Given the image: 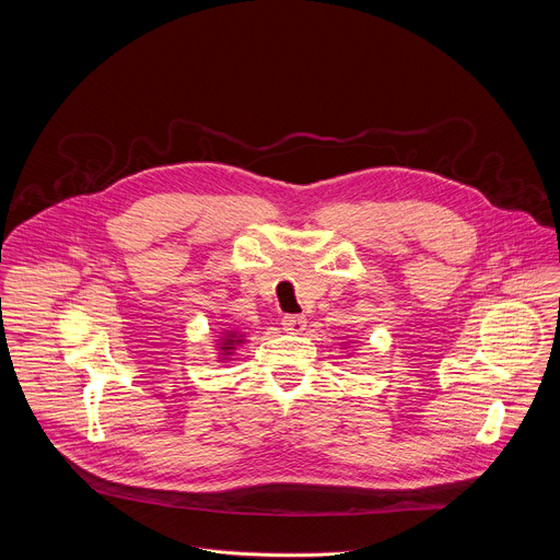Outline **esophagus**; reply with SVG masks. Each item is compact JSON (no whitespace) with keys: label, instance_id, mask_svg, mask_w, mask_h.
Wrapping results in <instances>:
<instances>
[{"label":"esophagus","instance_id":"esophagus-1","mask_svg":"<svg viewBox=\"0 0 560 560\" xmlns=\"http://www.w3.org/2000/svg\"><path fill=\"white\" fill-rule=\"evenodd\" d=\"M305 324H307L305 316H301V314H285L283 322H281L283 330L292 332V335H299L301 330H305Z\"/></svg>","mask_w":560,"mask_h":560}]
</instances>
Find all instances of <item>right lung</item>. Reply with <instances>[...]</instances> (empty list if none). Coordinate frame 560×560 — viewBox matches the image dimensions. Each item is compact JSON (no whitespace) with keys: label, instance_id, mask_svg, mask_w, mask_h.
Masks as SVG:
<instances>
[{"label":"right lung","instance_id":"right-lung-1","mask_svg":"<svg viewBox=\"0 0 560 560\" xmlns=\"http://www.w3.org/2000/svg\"><path fill=\"white\" fill-rule=\"evenodd\" d=\"M242 343H244V335L232 332V330H225V335H223V339H221V343H219L221 359L232 357V352L236 350V346H242Z\"/></svg>","mask_w":560,"mask_h":560}]
</instances>
